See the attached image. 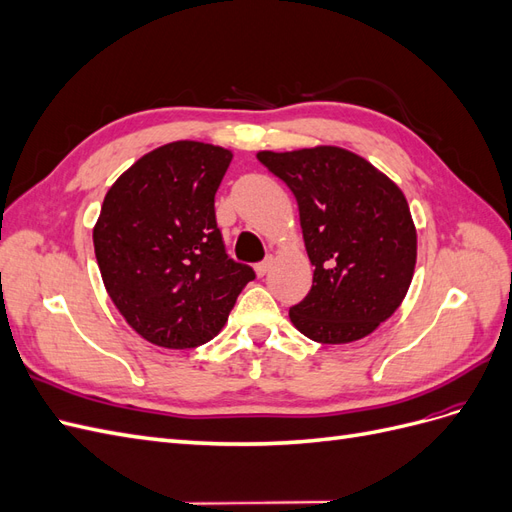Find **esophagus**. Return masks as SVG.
I'll return each mask as SVG.
<instances>
[{
	"mask_svg": "<svg viewBox=\"0 0 512 512\" xmlns=\"http://www.w3.org/2000/svg\"><path fill=\"white\" fill-rule=\"evenodd\" d=\"M271 265H273V258H271V256H269V258H265L262 262H258V265L254 267V269H256V275H258V277H265V275L269 273Z\"/></svg>",
	"mask_w": 512,
	"mask_h": 512,
	"instance_id": "obj_1",
	"label": "esophagus"
}]
</instances>
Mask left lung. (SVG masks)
Segmentation results:
<instances>
[{"label":"left lung","mask_w":512,"mask_h":512,"mask_svg":"<svg viewBox=\"0 0 512 512\" xmlns=\"http://www.w3.org/2000/svg\"><path fill=\"white\" fill-rule=\"evenodd\" d=\"M262 166L297 198L305 250L314 265L307 297L290 320L320 344L356 342L391 318L416 265V228L397 185L339 147L260 151Z\"/></svg>","instance_id":"left-lung-1"}]
</instances>
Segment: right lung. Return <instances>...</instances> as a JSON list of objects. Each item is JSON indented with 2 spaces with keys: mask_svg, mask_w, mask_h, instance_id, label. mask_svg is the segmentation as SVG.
<instances>
[{
  "mask_svg": "<svg viewBox=\"0 0 512 512\" xmlns=\"http://www.w3.org/2000/svg\"><path fill=\"white\" fill-rule=\"evenodd\" d=\"M228 149L177 141L149 151L106 192L94 228L108 297L162 348H196L222 331L256 273L228 258L215 192Z\"/></svg>",
  "mask_w": 512,
  "mask_h": 512,
  "instance_id": "1",
  "label": "right lung"
}]
</instances>
